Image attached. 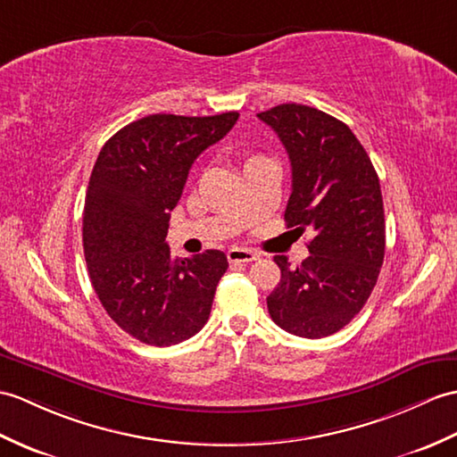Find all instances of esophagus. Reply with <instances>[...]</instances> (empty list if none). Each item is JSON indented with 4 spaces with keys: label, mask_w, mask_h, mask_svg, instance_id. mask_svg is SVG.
<instances>
[{
    "label": "esophagus",
    "mask_w": 457,
    "mask_h": 457,
    "mask_svg": "<svg viewBox=\"0 0 457 457\" xmlns=\"http://www.w3.org/2000/svg\"><path fill=\"white\" fill-rule=\"evenodd\" d=\"M259 259V253H254L251 249L245 247H233L228 251V261L229 262H251V261H257Z\"/></svg>",
    "instance_id": "esophagus-1"
}]
</instances>
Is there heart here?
<instances>
[{
  "mask_svg": "<svg viewBox=\"0 0 457 457\" xmlns=\"http://www.w3.org/2000/svg\"><path fill=\"white\" fill-rule=\"evenodd\" d=\"M251 159H253V157H251Z\"/></svg>",
  "mask_w": 457,
  "mask_h": 457,
  "instance_id": "b5f03b06",
  "label": "heart"
}]
</instances>
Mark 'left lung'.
<instances>
[{"mask_svg":"<svg viewBox=\"0 0 457 457\" xmlns=\"http://www.w3.org/2000/svg\"><path fill=\"white\" fill-rule=\"evenodd\" d=\"M257 116L290 157L286 226L315 233L300 267L274 257L282 277L267 298L269 313L292 335L328 337L354 320L378 282L386 254L379 179L362 144L335 116L295 103Z\"/></svg>","mask_w":457,"mask_h":457,"instance_id":"8db88e82","label":"left lung"}]
</instances>
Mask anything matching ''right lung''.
Wrapping results in <instances>:
<instances>
[{"instance_id":"right-lung-1","label":"right lung","mask_w":457,"mask_h":457,"mask_svg":"<svg viewBox=\"0 0 457 457\" xmlns=\"http://www.w3.org/2000/svg\"><path fill=\"white\" fill-rule=\"evenodd\" d=\"M239 112L150 114L103 145L83 208V249L104 312L152 346L187 341L210 317L228 257L208 249L173 259L165 243L195 159L220 142Z\"/></svg>"}]
</instances>
